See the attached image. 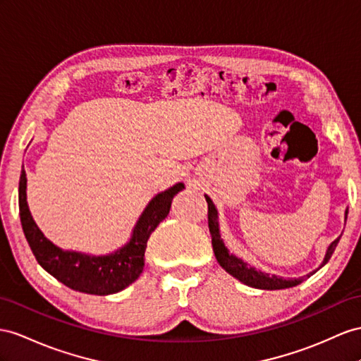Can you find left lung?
<instances>
[{
    "instance_id": "left-lung-1",
    "label": "left lung",
    "mask_w": 361,
    "mask_h": 361,
    "mask_svg": "<svg viewBox=\"0 0 361 361\" xmlns=\"http://www.w3.org/2000/svg\"><path fill=\"white\" fill-rule=\"evenodd\" d=\"M206 201H207V206H209V230H210V235H212V247H214V253L216 256V261L218 264L223 267V269L228 273L232 274L235 279H238L239 282H243L248 286H253V288H259V290H285V288H291V286H295L303 282L305 277H310L314 273H316L319 269H322L323 265H325L329 259L332 253H334L336 247L340 241V238H337L336 241H332L328 247V250L325 253V257H323V261L320 264L319 269L316 271H312L310 274H307L305 277H299V279H283V277H279L276 274H269V273H264L261 270H256L255 267H252L250 264L244 262L241 257H236L235 255L228 253L227 247L224 245V241L221 239V233H219V223H218V210L214 204V201H212L207 195ZM348 218V210L345 212V219Z\"/></svg>"
}]
</instances>
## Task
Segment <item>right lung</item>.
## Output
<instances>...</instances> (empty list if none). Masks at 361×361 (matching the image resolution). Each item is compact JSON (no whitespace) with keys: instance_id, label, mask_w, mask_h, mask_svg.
<instances>
[{"instance_id":"1","label":"right lung","mask_w":361,"mask_h":361,"mask_svg":"<svg viewBox=\"0 0 361 361\" xmlns=\"http://www.w3.org/2000/svg\"><path fill=\"white\" fill-rule=\"evenodd\" d=\"M183 189L184 184L177 183L164 192L157 193L138 218L129 241L114 253L96 256L62 250L44 236L27 204V177L23 171L20 178L21 224L36 261L45 271L75 291L108 295L125 290L142 274L147 239L157 226L169 215L173 197Z\"/></svg>"}]
</instances>
